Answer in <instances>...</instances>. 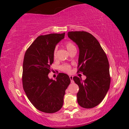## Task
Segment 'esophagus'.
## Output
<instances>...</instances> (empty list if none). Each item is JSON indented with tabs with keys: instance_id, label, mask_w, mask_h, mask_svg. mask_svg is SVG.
<instances>
[{
	"instance_id": "34e87169",
	"label": "esophagus",
	"mask_w": 129,
	"mask_h": 129,
	"mask_svg": "<svg viewBox=\"0 0 129 129\" xmlns=\"http://www.w3.org/2000/svg\"><path fill=\"white\" fill-rule=\"evenodd\" d=\"M70 79L71 81V83H73V76H69Z\"/></svg>"
}]
</instances>
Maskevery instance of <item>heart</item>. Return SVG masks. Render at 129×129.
<instances>
[{
    "label": "heart",
    "instance_id": "1",
    "mask_svg": "<svg viewBox=\"0 0 129 129\" xmlns=\"http://www.w3.org/2000/svg\"><path fill=\"white\" fill-rule=\"evenodd\" d=\"M65 46H66V47L69 51H71L73 49V48H76L75 47V45L73 44L71 42V41H67V42L65 43ZM56 56H57V48H55L53 51V56L54 58H56ZM60 69L62 71L64 72L69 73L71 72V66L68 64H62L60 66Z\"/></svg>",
    "mask_w": 129,
    "mask_h": 129
}]
</instances>
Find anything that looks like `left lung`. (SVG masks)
<instances>
[{"mask_svg":"<svg viewBox=\"0 0 129 129\" xmlns=\"http://www.w3.org/2000/svg\"><path fill=\"white\" fill-rule=\"evenodd\" d=\"M68 36L79 48L78 72L86 76L85 81L78 76L73 78L79 88L77 101L83 108L95 107L103 101L110 88L111 77L107 57L98 40L90 33L71 31Z\"/></svg>","mask_w":129,"mask_h":129,"instance_id":"1","label":"left lung"}]
</instances>
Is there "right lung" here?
Returning a JSON list of instances; mask_svg holds the SVG:
<instances>
[{
	"label": "right lung",
	"mask_w": 129,
	"mask_h": 129,
	"mask_svg": "<svg viewBox=\"0 0 129 129\" xmlns=\"http://www.w3.org/2000/svg\"><path fill=\"white\" fill-rule=\"evenodd\" d=\"M65 33L38 36L25 53L22 85L32 104L40 111L54 113L62 107L65 91L71 83L67 74L59 73L56 80L50 79L53 51L64 38Z\"/></svg>",
	"instance_id": "add662e5"
}]
</instances>
